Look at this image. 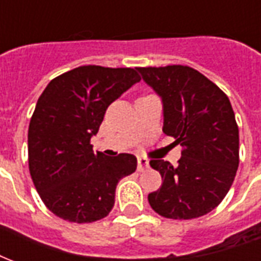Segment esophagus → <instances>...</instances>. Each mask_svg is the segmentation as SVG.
I'll use <instances>...</instances> for the list:
<instances>
[{
	"label": "esophagus",
	"instance_id": "esophagus-1",
	"mask_svg": "<svg viewBox=\"0 0 261 261\" xmlns=\"http://www.w3.org/2000/svg\"><path fill=\"white\" fill-rule=\"evenodd\" d=\"M149 168V160L144 157H138V171H144Z\"/></svg>",
	"mask_w": 261,
	"mask_h": 261
}]
</instances>
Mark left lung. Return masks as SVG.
<instances>
[{"instance_id":"1","label":"left lung","mask_w":261,"mask_h":261,"mask_svg":"<svg viewBox=\"0 0 261 261\" xmlns=\"http://www.w3.org/2000/svg\"><path fill=\"white\" fill-rule=\"evenodd\" d=\"M138 70L163 98V130L182 146L176 167L164 160L150 161L163 178L159 191L147 197L150 206L172 220L204 216L225 197L239 165V129L229 98L191 66Z\"/></svg>"}]
</instances>
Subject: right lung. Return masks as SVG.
<instances>
[{
    "label": "right lung",
    "instance_id": "obj_1",
    "mask_svg": "<svg viewBox=\"0 0 261 261\" xmlns=\"http://www.w3.org/2000/svg\"><path fill=\"white\" fill-rule=\"evenodd\" d=\"M140 81L133 68L85 65L57 76L37 100L29 123L32 179L45 207L69 222L98 221L112 210L119 179L138 160L121 153H94L108 106Z\"/></svg>",
    "mask_w": 261,
    "mask_h": 261
}]
</instances>
